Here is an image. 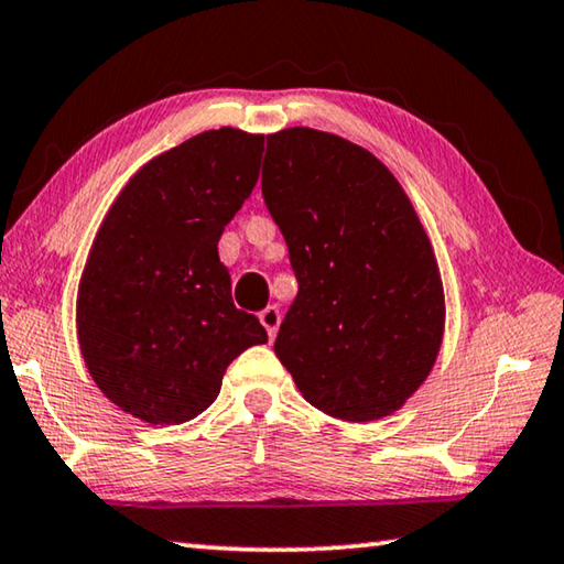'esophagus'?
I'll use <instances>...</instances> for the list:
<instances>
[{"mask_svg": "<svg viewBox=\"0 0 564 564\" xmlns=\"http://www.w3.org/2000/svg\"><path fill=\"white\" fill-rule=\"evenodd\" d=\"M260 322H262V327L267 329V335H270V339H272L276 335V329H280L282 312L272 304V307H267V310L260 312Z\"/></svg>", "mask_w": 564, "mask_h": 564, "instance_id": "obj_1", "label": "esophagus"}]
</instances>
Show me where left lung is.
I'll return each mask as SVG.
<instances>
[{"label": "left lung", "instance_id": "1", "mask_svg": "<svg viewBox=\"0 0 564 564\" xmlns=\"http://www.w3.org/2000/svg\"><path fill=\"white\" fill-rule=\"evenodd\" d=\"M262 197L300 292L274 352L329 417L382 420L420 390L445 335L435 249L394 174L310 127L267 134Z\"/></svg>", "mask_w": 564, "mask_h": 564}]
</instances>
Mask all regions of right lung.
<instances>
[{
	"instance_id": "right-lung-1",
	"label": "right lung",
	"mask_w": 564,
	"mask_h": 564,
	"mask_svg": "<svg viewBox=\"0 0 564 564\" xmlns=\"http://www.w3.org/2000/svg\"><path fill=\"white\" fill-rule=\"evenodd\" d=\"M264 134L221 127L172 147L119 192L77 292L91 380L119 410L182 424L217 400L229 362L264 345L237 310L217 242L260 177Z\"/></svg>"
}]
</instances>
